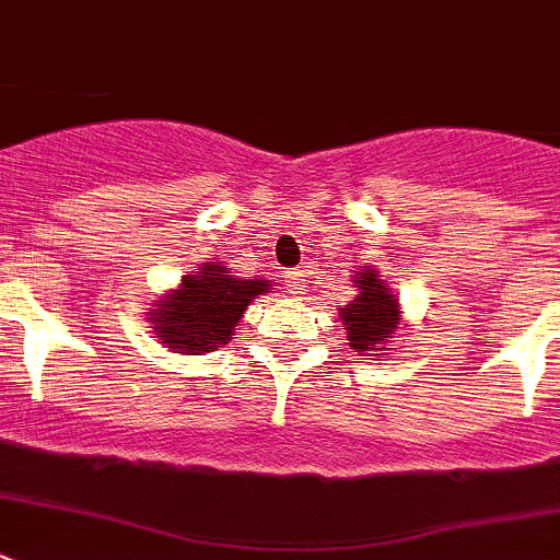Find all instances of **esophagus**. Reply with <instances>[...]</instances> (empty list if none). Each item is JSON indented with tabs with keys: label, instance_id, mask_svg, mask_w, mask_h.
I'll use <instances>...</instances> for the list:
<instances>
[{
	"label": "esophagus",
	"instance_id": "obj_1",
	"mask_svg": "<svg viewBox=\"0 0 560 560\" xmlns=\"http://www.w3.org/2000/svg\"><path fill=\"white\" fill-rule=\"evenodd\" d=\"M284 281L292 292H301L303 284H306V276H303V270H287Z\"/></svg>",
	"mask_w": 560,
	"mask_h": 560
}]
</instances>
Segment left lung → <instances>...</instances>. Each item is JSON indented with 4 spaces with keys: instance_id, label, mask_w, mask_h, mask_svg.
Masks as SVG:
<instances>
[{
    "instance_id": "left-lung-1",
    "label": "left lung",
    "mask_w": 560,
    "mask_h": 560,
    "mask_svg": "<svg viewBox=\"0 0 560 560\" xmlns=\"http://www.w3.org/2000/svg\"><path fill=\"white\" fill-rule=\"evenodd\" d=\"M355 287L358 298L352 303H347V308H341L350 350H394L388 341L394 339L396 323H399V303H396V298L369 270L355 276Z\"/></svg>"
}]
</instances>
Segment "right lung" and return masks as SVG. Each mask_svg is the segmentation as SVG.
<instances>
[{"mask_svg": "<svg viewBox=\"0 0 560 560\" xmlns=\"http://www.w3.org/2000/svg\"><path fill=\"white\" fill-rule=\"evenodd\" d=\"M268 290L265 281L235 279L230 268L205 262L197 276L183 279L180 290L155 303L150 319L164 345L199 355L226 345L252 298Z\"/></svg>", "mask_w": 560, "mask_h": 560, "instance_id": "right-lung-1", "label": "right lung"}]
</instances>
